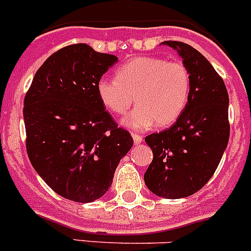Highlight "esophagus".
Wrapping results in <instances>:
<instances>
[{
  "instance_id": "34e87169",
  "label": "esophagus",
  "mask_w": 251,
  "mask_h": 251,
  "mask_svg": "<svg viewBox=\"0 0 251 251\" xmlns=\"http://www.w3.org/2000/svg\"><path fill=\"white\" fill-rule=\"evenodd\" d=\"M131 138H133L134 144H135V145H139V144L143 143V138H141V136L139 135V134L133 133V134H131Z\"/></svg>"
}]
</instances>
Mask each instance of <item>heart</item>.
I'll list each match as a JSON object with an SVG mask.
<instances>
[{"mask_svg":"<svg viewBox=\"0 0 251 251\" xmlns=\"http://www.w3.org/2000/svg\"><path fill=\"white\" fill-rule=\"evenodd\" d=\"M190 90V72L182 63L154 56L131 59L116 78L101 77L97 83L98 97L111 112L125 115L134 101L139 105L121 122L135 130L174 123L187 106Z\"/></svg>","mask_w":251,"mask_h":251,"instance_id":"b5f03b06","label":"heart"}]
</instances>
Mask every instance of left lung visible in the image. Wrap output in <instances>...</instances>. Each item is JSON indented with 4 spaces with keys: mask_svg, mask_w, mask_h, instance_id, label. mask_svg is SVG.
<instances>
[{
    "mask_svg": "<svg viewBox=\"0 0 251 251\" xmlns=\"http://www.w3.org/2000/svg\"><path fill=\"white\" fill-rule=\"evenodd\" d=\"M190 72L187 106L170 128L145 138L153 159L144 175L147 188L167 200L188 197L215 173L229 138L228 93L222 78L197 49L164 41Z\"/></svg>",
    "mask_w": 251,
    "mask_h": 251,
    "instance_id": "8db88e82",
    "label": "left lung"
}]
</instances>
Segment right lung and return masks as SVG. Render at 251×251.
I'll use <instances>...</instances> for the list:
<instances>
[{"mask_svg": "<svg viewBox=\"0 0 251 251\" xmlns=\"http://www.w3.org/2000/svg\"><path fill=\"white\" fill-rule=\"evenodd\" d=\"M118 58L86 43L59 49L35 74L24 99L31 164L54 192L89 203L101 198L116 168L133 146L97 93V83Z\"/></svg>", "mask_w": 251, "mask_h": 251, "instance_id": "add662e5", "label": "right lung"}]
</instances>
